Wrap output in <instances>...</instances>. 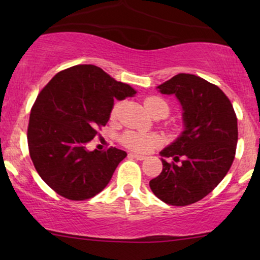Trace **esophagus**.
Returning <instances> with one entry per match:
<instances>
[{"label":"esophagus","mask_w":260,"mask_h":260,"mask_svg":"<svg viewBox=\"0 0 260 260\" xmlns=\"http://www.w3.org/2000/svg\"><path fill=\"white\" fill-rule=\"evenodd\" d=\"M131 156L134 157V159H137V160H144L145 157H147V156H144V155H139V154H131Z\"/></svg>","instance_id":"obj_1"}]
</instances>
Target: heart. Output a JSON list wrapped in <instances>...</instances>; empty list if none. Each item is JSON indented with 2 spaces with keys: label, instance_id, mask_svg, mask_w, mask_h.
Masks as SVG:
<instances>
[{
  "label": "heart",
  "instance_id": "obj_1",
  "mask_svg": "<svg viewBox=\"0 0 260 260\" xmlns=\"http://www.w3.org/2000/svg\"><path fill=\"white\" fill-rule=\"evenodd\" d=\"M144 106L148 112L153 111L155 109H164L166 112H169V106L166 101H164L160 98H148L144 101ZM122 109V103L115 104L111 110V117L116 118L120 115ZM122 143L126 145L127 148L132 149L136 151H148L154 147L157 143V138L154 136H149V134H139L134 132H127L122 136Z\"/></svg>",
  "mask_w": 260,
  "mask_h": 260
}]
</instances>
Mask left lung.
Instances as JSON below:
<instances>
[{
    "mask_svg": "<svg viewBox=\"0 0 260 260\" xmlns=\"http://www.w3.org/2000/svg\"><path fill=\"white\" fill-rule=\"evenodd\" d=\"M156 89L178 100L183 131L160 151L162 171L149 186L166 204H193L208 196L231 168L238 139L237 117L221 89L201 77L180 73ZM169 157L172 163L166 160Z\"/></svg>",
    "mask_w": 260,
    "mask_h": 260,
    "instance_id": "left-lung-1",
    "label": "left lung"
}]
</instances>
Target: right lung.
I'll return each mask as SVG.
<instances>
[{
  "instance_id": "obj_1",
  "label": "right lung",
  "mask_w": 260,
  "mask_h": 260,
  "mask_svg": "<svg viewBox=\"0 0 260 260\" xmlns=\"http://www.w3.org/2000/svg\"><path fill=\"white\" fill-rule=\"evenodd\" d=\"M137 94L100 67L78 64L56 74L32 106L29 153L45 183L71 201L96 196L109 184L126 151L88 150L86 143L110 120L115 100Z\"/></svg>"
}]
</instances>
